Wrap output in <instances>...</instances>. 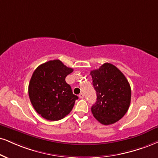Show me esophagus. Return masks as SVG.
<instances>
[{
  "label": "esophagus",
  "mask_w": 158,
  "mask_h": 158,
  "mask_svg": "<svg viewBox=\"0 0 158 158\" xmlns=\"http://www.w3.org/2000/svg\"><path fill=\"white\" fill-rule=\"evenodd\" d=\"M79 97H80V98H81V99H83V97H84V94H83V93H81V94H79Z\"/></svg>",
  "instance_id": "34e87169"
}]
</instances>
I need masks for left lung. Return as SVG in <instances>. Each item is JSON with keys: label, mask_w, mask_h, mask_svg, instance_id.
<instances>
[{"label": "left lung", "mask_w": 158, "mask_h": 158, "mask_svg": "<svg viewBox=\"0 0 158 158\" xmlns=\"http://www.w3.org/2000/svg\"><path fill=\"white\" fill-rule=\"evenodd\" d=\"M90 74L97 93V102L91 106V113L101 124H114L123 117L130 107V83L117 67L109 63Z\"/></svg>", "instance_id": "left-lung-1"}]
</instances>
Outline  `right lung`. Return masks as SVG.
Listing matches in <instances>:
<instances>
[{
    "label": "right lung",
    "mask_w": 158,
    "mask_h": 158,
    "mask_svg": "<svg viewBox=\"0 0 158 158\" xmlns=\"http://www.w3.org/2000/svg\"><path fill=\"white\" fill-rule=\"evenodd\" d=\"M73 72L60 60H52L41 64L33 73L29 98L36 111L45 119L60 120L73 110L78 97L65 81Z\"/></svg>",
    "instance_id": "right-lung-1"
}]
</instances>
